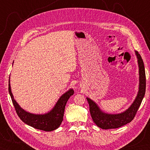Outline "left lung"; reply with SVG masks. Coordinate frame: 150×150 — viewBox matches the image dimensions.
I'll use <instances>...</instances> for the list:
<instances>
[{
  "mask_svg": "<svg viewBox=\"0 0 150 150\" xmlns=\"http://www.w3.org/2000/svg\"><path fill=\"white\" fill-rule=\"evenodd\" d=\"M135 53L138 59L139 68V90L135 101L128 110L119 114L111 115L104 113L100 111L99 108L93 100L87 98L92 119L95 124L102 129L118 128L132 122L135 117L139 108L141 106L146 91V74L142 57L137 51H135Z\"/></svg>",
  "mask_w": 150,
  "mask_h": 150,
  "instance_id": "left-lung-1",
  "label": "left lung"
}]
</instances>
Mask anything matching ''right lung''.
<instances>
[{"label":"right lung","instance_id":"add662e5","mask_svg":"<svg viewBox=\"0 0 150 150\" xmlns=\"http://www.w3.org/2000/svg\"><path fill=\"white\" fill-rule=\"evenodd\" d=\"M8 90L15 111L19 118L28 125L35 129L43 130V131L46 132L53 131L60 126V124L62 123L63 120L64 112L67 101L68 100L69 98L74 93V91L72 89L69 90L60 97L59 100L57 101L55 107L50 112L44 115H35L28 113L23 109H22L17 102L15 100L11 91L9 79Z\"/></svg>","mask_w":150,"mask_h":150}]
</instances>
